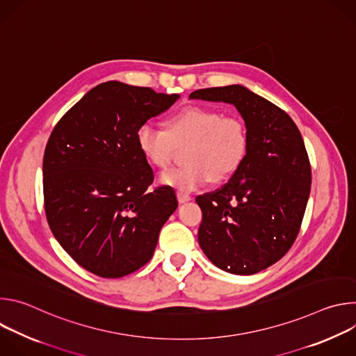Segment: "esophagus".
<instances>
[{
  "label": "esophagus",
  "mask_w": 356,
  "mask_h": 356,
  "mask_svg": "<svg viewBox=\"0 0 356 356\" xmlns=\"http://www.w3.org/2000/svg\"><path fill=\"white\" fill-rule=\"evenodd\" d=\"M177 200H179V202H187L191 200V195L187 193H183V191H177Z\"/></svg>",
  "instance_id": "1"
}]
</instances>
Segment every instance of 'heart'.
Wrapping results in <instances>:
<instances>
[{
	"instance_id": "b5f03b06",
	"label": "heart",
	"mask_w": 356,
	"mask_h": 356,
	"mask_svg": "<svg viewBox=\"0 0 356 356\" xmlns=\"http://www.w3.org/2000/svg\"><path fill=\"white\" fill-rule=\"evenodd\" d=\"M166 131L145 122L136 131L142 156L158 169L172 162L176 147L187 145L181 168L161 176V183L183 191L229 179L248 154V131L242 120L204 107H186L168 118Z\"/></svg>"
}]
</instances>
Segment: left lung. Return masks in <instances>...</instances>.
Masks as SVG:
<instances>
[{"label": "left lung", "instance_id": "8db88e82", "mask_svg": "<svg viewBox=\"0 0 356 356\" xmlns=\"http://www.w3.org/2000/svg\"><path fill=\"white\" fill-rule=\"evenodd\" d=\"M193 99L232 104L248 131V154L227 184L198 195V243L232 275H253L276 264L300 231L312 188V168L293 120L266 98L232 84L195 90Z\"/></svg>", "mask_w": 356, "mask_h": 356}]
</instances>
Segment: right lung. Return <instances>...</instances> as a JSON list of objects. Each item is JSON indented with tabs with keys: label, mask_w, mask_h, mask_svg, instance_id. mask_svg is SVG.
Returning a JSON list of instances; mask_svg holds the SVG:
<instances>
[{
	"label": "right lung",
	"mask_w": 356,
	"mask_h": 356,
	"mask_svg": "<svg viewBox=\"0 0 356 356\" xmlns=\"http://www.w3.org/2000/svg\"><path fill=\"white\" fill-rule=\"evenodd\" d=\"M179 97L107 81L84 94L50 134L43 156L46 218L60 246L97 276L122 277L147 264L177 209L172 187L149 188L154 170L136 131Z\"/></svg>",
	"instance_id": "right-lung-1"
}]
</instances>
